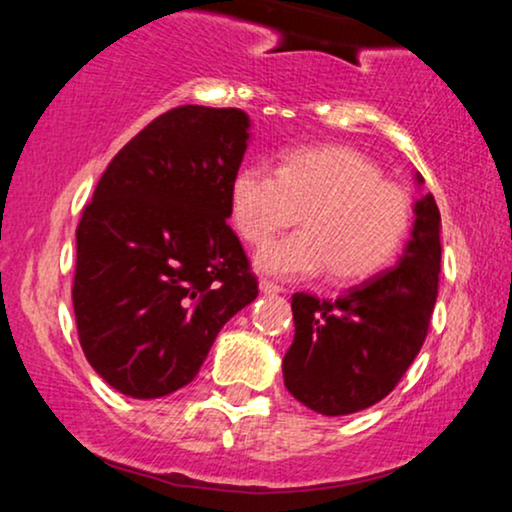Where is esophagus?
I'll return each instance as SVG.
<instances>
[{
    "mask_svg": "<svg viewBox=\"0 0 512 512\" xmlns=\"http://www.w3.org/2000/svg\"><path fill=\"white\" fill-rule=\"evenodd\" d=\"M260 291L264 293V296H276V293H281L284 289H281V286H276L274 281L262 279V281H260Z\"/></svg>",
    "mask_w": 512,
    "mask_h": 512,
    "instance_id": "obj_1",
    "label": "esophagus"
}]
</instances>
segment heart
Returning <instances> with one entry per match:
<instances>
[{
  "label": "heart",
  "instance_id": "heart-1",
  "mask_svg": "<svg viewBox=\"0 0 512 512\" xmlns=\"http://www.w3.org/2000/svg\"><path fill=\"white\" fill-rule=\"evenodd\" d=\"M298 211L303 228L257 252L260 272L293 279L330 267L337 281L366 279L395 257L411 223L407 190L349 146L296 149L276 173L245 166L231 182V219L245 243L262 245Z\"/></svg>",
  "mask_w": 512,
  "mask_h": 512
}]
</instances>
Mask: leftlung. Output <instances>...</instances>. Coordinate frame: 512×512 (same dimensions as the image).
I'll use <instances>...</instances> for the list:
<instances>
[{"instance_id": "1", "label": "left lung", "mask_w": 512, "mask_h": 512, "mask_svg": "<svg viewBox=\"0 0 512 512\" xmlns=\"http://www.w3.org/2000/svg\"><path fill=\"white\" fill-rule=\"evenodd\" d=\"M416 185L424 178L416 173ZM440 211L431 192L414 204V226L395 267L339 298L293 293L284 385L325 416H346L390 395L424 346L438 298Z\"/></svg>"}]
</instances>
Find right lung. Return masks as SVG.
I'll return each mask as SVG.
<instances>
[{"mask_svg":"<svg viewBox=\"0 0 512 512\" xmlns=\"http://www.w3.org/2000/svg\"><path fill=\"white\" fill-rule=\"evenodd\" d=\"M248 142L243 110H168L122 146L81 214L76 330L122 395L156 399L192 383L221 327L257 298L226 221Z\"/></svg>","mask_w":512,"mask_h":512,"instance_id":"right-lung-1","label":"right lung"}]
</instances>
